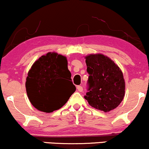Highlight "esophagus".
<instances>
[{
	"label": "esophagus",
	"instance_id": "obj_1",
	"mask_svg": "<svg viewBox=\"0 0 149 149\" xmlns=\"http://www.w3.org/2000/svg\"><path fill=\"white\" fill-rule=\"evenodd\" d=\"M77 90L79 92H82L83 91V87L81 86H77Z\"/></svg>",
	"mask_w": 149,
	"mask_h": 149
}]
</instances>
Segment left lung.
<instances>
[{
    "label": "left lung",
    "mask_w": 149,
    "mask_h": 149,
    "mask_svg": "<svg viewBox=\"0 0 149 149\" xmlns=\"http://www.w3.org/2000/svg\"><path fill=\"white\" fill-rule=\"evenodd\" d=\"M88 88L84 98L95 109L109 112L120 104L125 95L123 72L109 57L101 54L85 57Z\"/></svg>",
    "instance_id": "left-lung-1"
}]
</instances>
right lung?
Wrapping results in <instances>:
<instances>
[{"label": "right lung", "instance_id": "obj_1", "mask_svg": "<svg viewBox=\"0 0 149 149\" xmlns=\"http://www.w3.org/2000/svg\"><path fill=\"white\" fill-rule=\"evenodd\" d=\"M26 88L37 109L51 113L62 107L76 91L66 57L56 52L40 57L28 72Z\"/></svg>", "mask_w": 149, "mask_h": 149}]
</instances>
